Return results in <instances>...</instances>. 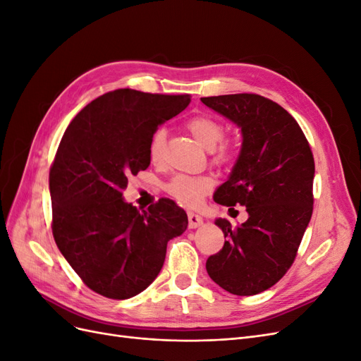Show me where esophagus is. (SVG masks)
<instances>
[{
    "instance_id": "34e87169",
    "label": "esophagus",
    "mask_w": 361,
    "mask_h": 361,
    "mask_svg": "<svg viewBox=\"0 0 361 361\" xmlns=\"http://www.w3.org/2000/svg\"><path fill=\"white\" fill-rule=\"evenodd\" d=\"M203 224V216L195 214V212H188V227L190 228H197Z\"/></svg>"
}]
</instances>
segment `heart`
Here are the masks:
<instances>
[{"label": "heart", "mask_w": 361, "mask_h": 361, "mask_svg": "<svg viewBox=\"0 0 361 361\" xmlns=\"http://www.w3.org/2000/svg\"><path fill=\"white\" fill-rule=\"evenodd\" d=\"M187 129L191 135L197 140V143L203 146L206 150H214L221 138L224 137V126L218 122L216 118L200 114L191 117L187 122ZM166 130L158 129L152 135L149 143V158L152 164L159 166L166 159ZM235 157V149L232 143H221L215 149L214 161L216 164H226ZM214 187V180L207 176H187V174H178L169 183L166 190L171 194L174 199L185 204H199L203 199V195L209 192Z\"/></svg>", "instance_id": "b5f03b06"}]
</instances>
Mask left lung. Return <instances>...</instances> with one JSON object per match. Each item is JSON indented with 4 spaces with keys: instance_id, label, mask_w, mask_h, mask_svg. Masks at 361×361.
<instances>
[{
    "instance_id": "obj_1",
    "label": "left lung",
    "mask_w": 361,
    "mask_h": 361,
    "mask_svg": "<svg viewBox=\"0 0 361 361\" xmlns=\"http://www.w3.org/2000/svg\"><path fill=\"white\" fill-rule=\"evenodd\" d=\"M243 134L239 157L214 200L243 204L248 220L215 224L224 247L206 260L209 277L233 295H256L274 286L293 264L313 212L314 161L309 141L285 108L253 93L202 97Z\"/></svg>"
}]
</instances>
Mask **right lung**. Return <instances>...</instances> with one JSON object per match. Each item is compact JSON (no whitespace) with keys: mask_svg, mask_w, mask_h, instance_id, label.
<instances>
[{"mask_svg":"<svg viewBox=\"0 0 361 361\" xmlns=\"http://www.w3.org/2000/svg\"><path fill=\"white\" fill-rule=\"evenodd\" d=\"M190 102L188 94L108 92L76 114L60 141L49 171L52 235L76 274L106 298L143 292L159 274L167 243L187 231L188 216L174 202L138 211L122 191L130 174L149 167L158 126Z\"/></svg>","mask_w":361,"mask_h":361,"instance_id":"right-lung-1","label":"right lung"}]
</instances>
